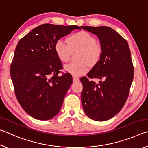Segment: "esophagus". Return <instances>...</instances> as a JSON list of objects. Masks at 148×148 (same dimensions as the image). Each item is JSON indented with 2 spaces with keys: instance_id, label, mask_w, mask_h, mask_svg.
<instances>
[{
  "instance_id": "34e87169",
  "label": "esophagus",
  "mask_w": 148,
  "mask_h": 148,
  "mask_svg": "<svg viewBox=\"0 0 148 148\" xmlns=\"http://www.w3.org/2000/svg\"><path fill=\"white\" fill-rule=\"evenodd\" d=\"M79 81V79L78 77H73V82H77Z\"/></svg>"
}]
</instances>
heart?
Wrapping results in <instances>:
<instances>
[{
    "mask_svg": "<svg viewBox=\"0 0 148 148\" xmlns=\"http://www.w3.org/2000/svg\"><path fill=\"white\" fill-rule=\"evenodd\" d=\"M79 49L77 56L79 61L71 62L64 66V70L74 76H82L88 71L89 65L95 66L102 56V47L97 43L96 39L88 32L82 31L72 34L69 37L68 42L59 39L55 44V51L60 61H69L71 50Z\"/></svg>",
    "mask_w": 148,
    "mask_h": 148,
    "instance_id": "1",
    "label": "heart"
}]
</instances>
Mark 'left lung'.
Returning <instances> with one entry per match:
<instances>
[{"mask_svg":"<svg viewBox=\"0 0 148 148\" xmlns=\"http://www.w3.org/2000/svg\"><path fill=\"white\" fill-rule=\"evenodd\" d=\"M99 37L102 56L98 63L80 79L85 113L97 121H106L119 113L129 97L134 77L131 51L126 40L109 27H81ZM99 79L98 84L88 78Z\"/></svg>","mask_w":148,"mask_h":148,"instance_id":"8db88e82","label":"left lung"}]
</instances>
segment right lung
Instances as JSON below:
<instances>
[{
	"instance_id": "1",
	"label": "right lung",
	"mask_w": 148,
	"mask_h": 148,
	"mask_svg": "<svg viewBox=\"0 0 148 148\" xmlns=\"http://www.w3.org/2000/svg\"><path fill=\"white\" fill-rule=\"evenodd\" d=\"M75 29L80 27L42 24L17 45L10 66L15 94L22 108L35 119H50L61 110L72 77L59 75L62 65L55 44Z\"/></svg>"
}]
</instances>
